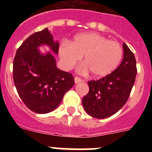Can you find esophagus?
Returning <instances> with one entry per match:
<instances>
[{"instance_id":"34e87169","label":"esophagus","mask_w":152,"mask_h":152,"mask_svg":"<svg viewBox=\"0 0 152 152\" xmlns=\"http://www.w3.org/2000/svg\"><path fill=\"white\" fill-rule=\"evenodd\" d=\"M80 81H82V80H81V78H80L79 77H75V83H79L80 82Z\"/></svg>"}]
</instances>
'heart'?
Returning <instances> with one entry per match:
<instances>
[{
	"label": "heart",
	"mask_w": 152,
	"mask_h": 152,
	"mask_svg": "<svg viewBox=\"0 0 152 152\" xmlns=\"http://www.w3.org/2000/svg\"><path fill=\"white\" fill-rule=\"evenodd\" d=\"M58 55L67 69L72 68L84 56V68H88L94 76L104 77L119 66L123 52L116 41L108 40L98 33H88L75 36L71 42L63 41Z\"/></svg>",
	"instance_id": "obj_1"
}]
</instances>
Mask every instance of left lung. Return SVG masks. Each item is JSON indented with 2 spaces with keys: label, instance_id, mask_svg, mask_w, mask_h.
<instances>
[{
  "label": "left lung",
  "instance_id": "left-lung-1",
  "mask_svg": "<svg viewBox=\"0 0 152 152\" xmlns=\"http://www.w3.org/2000/svg\"><path fill=\"white\" fill-rule=\"evenodd\" d=\"M124 56L115 71L99 80H89V92L83 97L84 109L92 117L105 119L113 116L126 104L137 74L133 52L123 43Z\"/></svg>",
  "mask_w": 152,
  "mask_h": 152
}]
</instances>
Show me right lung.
I'll list each match as a JSON object with an SVG mask.
<instances>
[{"mask_svg": "<svg viewBox=\"0 0 152 152\" xmlns=\"http://www.w3.org/2000/svg\"><path fill=\"white\" fill-rule=\"evenodd\" d=\"M48 45L58 53L59 44L55 42L45 28L29 36L19 47L13 63V78L19 96L24 104L36 113L54 110L64 94L75 84L72 74L56 67L50 52L41 55L39 45Z\"/></svg>", "mask_w": 152, "mask_h": 152, "instance_id": "obj_1", "label": "right lung"}]
</instances>
